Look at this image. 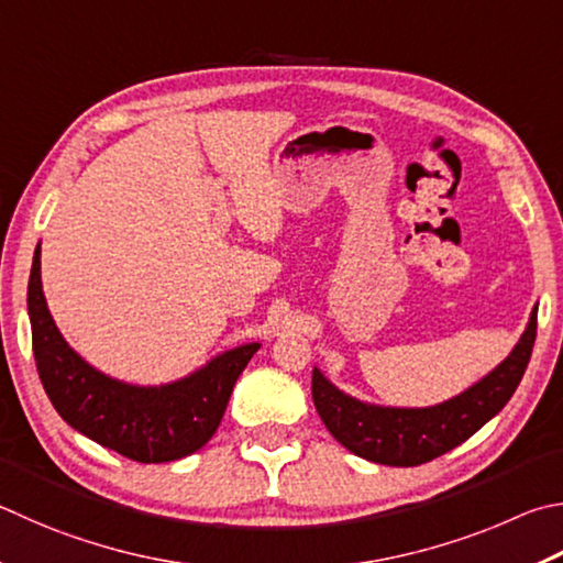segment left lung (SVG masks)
<instances>
[{"label": "left lung", "instance_id": "1", "mask_svg": "<svg viewBox=\"0 0 563 563\" xmlns=\"http://www.w3.org/2000/svg\"><path fill=\"white\" fill-rule=\"evenodd\" d=\"M537 308L503 362L443 404L406 408L362 401L312 369V401L322 423L346 451L391 467H413L453 451L503 411L517 391L537 336Z\"/></svg>", "mask_w": 563, "mask_h": 563}]
</instances>
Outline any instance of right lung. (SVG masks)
<instances>
[{"label":"right lung","instance_id":"add662e5","mask_svg":"<svg viewBox=\"0 0 563 563\" xmlns=\"http://www.w3.org/2000/svg\"><path fill=\"white\" fill-rule=\"evenodd\" d=\"M26 308L36 369L58 416L90 441L137 463H172L207 445L227 411L233 384L261 350V342L239 344L197 372L159 386L108 376L58 332L41 285V243L29 275Z\"/></svg>","mask_w":563,"mask_h":563}]
</instances>
